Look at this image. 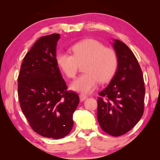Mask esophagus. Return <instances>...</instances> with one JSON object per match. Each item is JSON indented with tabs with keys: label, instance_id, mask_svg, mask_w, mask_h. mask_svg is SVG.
Returning a JSON list of instances; mask_svg holds the SVG:
<instances>
[{
	"label": "esophagus",
	"instance_id": "obj_1",
	"mask_svg": "<svg viewBox=\"0 0 160 160\" xmlns=\"http://www.w3.org/2000/svg\"><path fill=\"white\" fill-rule=\"evenodd\" d=\"M80 99L81 102H83V101H85L86 99H88V96L85 95V94H80Z\"/></svg>",
	"mask_w": 160,
	"mask_h": 160
}]
</instances>
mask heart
I'll return each instance as SVG.
<instances>
[{"label":"heart","instance_id":"b5f03b06","mask_svg":"<svg viewBox=\"0 0 160 160\" xmlns=\"http://www.w3.org/2000/svg\"><path fill=\"white\" fill-rule=\"evenodd\" d=\"M72 55L60 52L56 56V63L68 78L77 73L79 64L85 63L84 72L70 85L71 90L82 93H90L95 90L99 81L106 82L117 70L118 57L112 48H107L95 39L78 42L71 48Z\"/></svg>","mask_w":160,"mask_h":160}]
</instances>
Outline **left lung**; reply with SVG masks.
Masks as SVG:
<instances>
[{"mask_svg": "<svg viewBox=\"0 0 160 160\" xmlns=\"http://www.w3.org/2000/svg\"><path fill=\"white\" fill-rule=\"evenodd\" d=\"M113 41L118 67L109 85L99 93L97 119L103 131L116 137L131 131L141 118L145 90L142 70L133 53L120 40Z\"/></svg>", "mask_w": 160, "mask_h": 160, "instance_id": "1", "label": "left lung"}]
</instances>
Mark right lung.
<instances>
[{
    "mask_svg": "<svg viewBox=\"0 0 160 160\" xmlns=\"http://www.w3.org/2000/svg\"><path fill=\"white\" fill-rule=\"evenodd\" d=\"M59 39V34L39 38L24 58L18 79L19 102L31 128L53 139L69 134L80 100L77 93L66 90L56 63Z\"/></svg>",
    "mask_w": 160,
    "mask_h": 160,
    "instance_id": "right-lung-1",
    "label": "right lung"
}]
</instances>
